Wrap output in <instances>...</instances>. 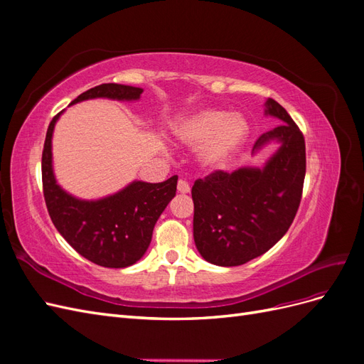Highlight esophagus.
I'll list each match as a JSON object with an SVG mask.
<instances>
[{
	"mask_svg": "<svg viewBox=\"0 0 364 364\" xmlns=\"http://www.w3.org/2000/svg\"><path fill=\"white\" fill-rule=\"evenodd\" d=\"M178 191L182 193V194L190 193V185H188V182L183 181V179H179V182H178Z\"/></svg>",
	"mask_w": 364,
	"mask_h": 364,
	"instance_id": "34e87169",
	"label": "esophagus"
}]
</instances>
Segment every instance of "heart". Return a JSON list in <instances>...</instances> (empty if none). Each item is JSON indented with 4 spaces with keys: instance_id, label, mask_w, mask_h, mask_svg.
<instances>
[{
    "instance_id": "obj_1",
    "label": "heart",
    "mask_w": 364,
    "mask_h": 364,
    "mask_svg": "<svg viewBox=\"0 0 364 364\" xmlns=\"http://www.w3.org/2000/svg\"><path fill=\"white\" fill-rule=\"evenodd\" d=\"M173 135L182 144L197 149V161L206 170H222L246 144L249 124L243 115L220 109L185 115L173 123Z\"/></svg>"
}]
</instances>
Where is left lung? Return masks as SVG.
Masks as SVG:
<instances>
[{"mask_svg": "<svg viewBox=\"0 0 364 364\" xmlns=\"http://www.w3.org/2000/svg\"><path fill=\"white\" fill-rule=\"evenodd\" d=\"M264 112L284 121L253 146L255 153L270 141L279 142L266 165L232 173L217 170L193 185L194 243L215 266H241L266 253L287 232L302 199L306 168L302 132L273 98H267Z\"/></svg>", "mask_w": 364, "mask_h": 364, "instance_id": "left-lung-1", "label": "left lung"}]
</instances>
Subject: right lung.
Segmentation results:
<instances>
[{
  "label": "right lung",
  "mask_w": 364,
  "mask_h": 364,
  "mask_svg": "<svg viewBox=\"0 0 364 364\" xmlns=\"http://www.w3.org/2000/svg\"><path fill=\"white\" fill-rule=\"evenodd\" d=\"M141 94V87L103 83L80 94L71 105L90 98L132 102ZM62 112L51 119L42 151V186L51 222L86 259L109 269L129 267L146 253L153 228L176 196L178 176L161 183L135 181L98 200L77 199L62 190L53 171L51 138Z\"/></svg>",
  "instance_id": "right-lung-1"
}]
</instances>
